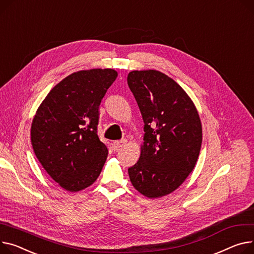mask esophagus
I'll list each match as a JSON object with an SVG mask.
<instances>
[{"instance_id": "34e87169", "label": "esophagus", "mask_w": 254, "mask_h": 254, "mask_svg": "<svg viewBox=\"0 0 254 254\" xmlns=\"http://www.w3.org/2000/svg\"><path fill=\"white\" fill-rule=\"evenodd\" d=\"M126 143H127V140H126V139H123V140H120V141L113 142V143H112V146H113L114 149L117 150V149H120V148L124 147V146L126 145Z\"/></svg>"}]
</instances>
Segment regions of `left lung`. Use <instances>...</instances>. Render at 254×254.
I'll return each instance as SVG.
<instances>
[{
    "label": "left lung",
    "instance_id": "left-lung-1",
    "mask_svg": "<svg viewBox=\"0 0 254 254\" xmlns=\"http://www.w3.org/2000/svg\"><path fill=\"white\" fill-rule=\"evenodd\" d=\"M127 84L145 131L140 159L128 168L129 180L141 194L162 197L194 170L202 143L200 118L189 96L160 71H131Z\"/></svg>",
    "mask_w": 254,
    "mask_h": 254
}]
</instances>
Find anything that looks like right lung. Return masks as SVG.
I'll use <instances>...</instances> for the list:
<instances>
[{"label": "right lung", "mask_w": 254, "mask_h": 254, "mask_svg": "<svg viewBox=\"0 0 254 254\" xmlns=\"http://www.w3.org/2000/svg\"><path fill=\"white\" fill-rule=\"evenodd\" d=\"M116 76L109 68L68 75L50 91L33 118L35 154L67 191L89 187L102 171L108 150L97 132L99 106Z\"/></svg>", "instance_id": "1"}]
</instances>
